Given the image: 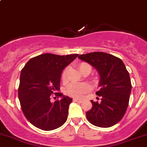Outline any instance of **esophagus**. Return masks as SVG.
I'll use <instances>...</instances> for the list:
<instances>
[{"label": "esophagus", "instance_id": "34e87169", "mask_svg": "<svg viewBox=\"0 0 147 147\" xmlns=\"http://www.w3.org/2000/svg\"><path fill=\"white\" fill-rule=\"evenodd\" d=\"M74 101L76 102H79V103L82 102V100H79V99H76V98L74 99Z\"/></svg>", "mask_w": 147, "mask_h": 147}]
</instances>
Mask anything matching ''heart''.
Segmentation results:
<instances>
[{"instance_id": "obj_1", "label": "heart", "mask_w": 147, "mask_h": 147, "mask_svg": "<svg viewBox=\"0 0 147 147\" xmlns=\"http://www.w3.org/2000/svg\"><path fill=\"white\" fill-rule=\"evenodd\" d=\"M77 67L79 71L84 75L89 74L92 71V67L87 63H80L79 64H78ZM67 72H68V69L65 68L61 74V80L63 83H65L68 79H67ZM92 82L94 83L97 84L99 82V80L97 78H93ZM90 89V86L87 83H71L65 88V93L70 97H74V98H82L84 94L89 92Z\"/></svg>"}]
</instances>
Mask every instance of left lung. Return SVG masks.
<instances>
[{"label":"left lung","instance_id":"8db88e82","mask_svg":"<svg viewBox=\"0 0 147 147\" xmlns=\"http://www.w3.org/2000/svg\"><path fill=\"white\" fill-rule=\"evenodd\" d=\"M78 58L97 68L100 75L101 89L96 92L100 101L91 100L92 107L86 112V118L92 125L101 128L115 125L126 112L131 91L129 73L123 62L103 52L84 54Z\"/></svg>","mask_w":147,"mask_h":147}]
</instances>
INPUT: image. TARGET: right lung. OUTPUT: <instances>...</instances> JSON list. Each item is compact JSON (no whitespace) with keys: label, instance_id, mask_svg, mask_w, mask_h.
Wrapping results in <instances>:
<instances>
[{"label":"right lung","instance_id":"1","mask_svg":"<svg viewBox=\"0 0 147 147\" xmlns=\"http://www.w3.org/2000/svg\"><path fill=\"white\" fill-rule=\"evenodd\" d=\"M77 56L42 54L31 58L22 68L18 89L21 108L26 119L37 128L51 131L66 121L72 99L55 92L60 89L62 71ZM53 93L61 100L51 103Z\"/></svg>","mask_w":147,"mask_h":147}]
</instances>
